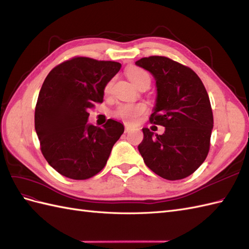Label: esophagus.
<instances>
[{
  "label": "esophagus",
  "instance_id": "34e87169",
  "mask_svg": "<svg viewBox=\"0 0 249 249\" xmlns=\"http://www.w3.org/2000/svg\"><path fill=\"white\" fill-rule=\"evenodd\" d=\"M131 130H132V127L130 125H127V124L124 125V132L125 133H129Z\"/></svg>",
  "mask_w": 249,
  "mask_h": 249
}]
</instances>
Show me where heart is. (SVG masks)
I'll list each match as a JSON object with an SVG mask.
<instances>
[{
    "label": "heart",
    "mask_w": 249,
    "mask_h": 249,
    "mask_svg": "<svg viewBox=\"0 0 249 249\" xmlns=\"http://www.w3.org/2000/svg\"><path fill=\"white\" fill-rule=\"evenodd\" d=\"M126 76L131 80V82L138 88L141 86H149L150 76L149 73L141 67L131 66L126 71ZM112 86V81L106 83L104 87V92L109 93ZM147 106L144 103H135V104H120L113 112L114 116L124 120L126 123L134 124L138 122L139 117L145 113Z\"/></svg>",
    "instance_id": "obj_1"
}]
</instances>
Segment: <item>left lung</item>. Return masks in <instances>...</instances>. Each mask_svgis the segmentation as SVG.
I'll return each mask as SVG.
<instances>
[{
  "label": "left lung",
  "mask_w": 249,
  "mask_h": 249,
  "mask_svg": "<svg viewBox=\"0 0 249 249\" xmlns=\"http://www.w3.org/2000/svg\"><path fill=\"white\" fill-rule=\"evenodd\" d=\"M136 64L153 73L157 103L150 124L162 125L158 135L143 127L139 153L146 166L169 180L182 179L206 160L214 124L207 90L190 67L164 56L141 58Z\"/></svg>",
  "instance_id": "left-lung-1"
}]
</instances>
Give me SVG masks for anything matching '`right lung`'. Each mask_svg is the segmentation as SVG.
I'll list each match as a JSON object with an SVG mask.
<instances>
[{
    "instance_id": "right-lung-1",
    "label": "right lung",
    "mask_w": 249,
    "mask_h": 249,
    "mask_svg": "<svg viewBox=\"0 0 249 249\" xmlns=\"http://www.w3.org/2000/svg\"><path fill=\"white\" fill-rule=\"evenodd\" d=\"M122 64L76 56L58 64L44 80L35 107V130L43 157L60 175L87 179L106 165L124 127L108 119L87 124L89 110L103 103L104 87Z\"/></svg>"
}]
</instances>
